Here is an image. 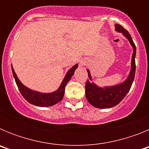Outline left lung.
Masks as SVG:
<instances>
[{"label":"left lung","mask_w":149,"mask_h":149,"mask_svg":"<svg viewBox=\"0 0 149 149\" xmlns=\"http://www.w3.org/2000/svg\"><path fill=\"white\" fill-rule=\"evenodd\" d=\"M116 30L122 33L123 35L129 40L132 45L134 52L132 54L131 73L125 82L113 86L100 88L94 83L91 82V75L89 70H87L89 79L86 82V97L89 104L97 108H110L120 103L122 100L125 97L131 87L134 81L136 71L135 56H136V45L133 42L131 35L127 30L124 28L120 24H116Z\"/></svg>","instance_id":"8db88e82"}]
</instances>
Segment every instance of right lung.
<instances>
[{
  "label": "right lung",
  "mask_w": 149,
  "mask_h": 149,
  "mask_svg": "<svg viewBox=\"0 0 149 149\" xmlns=\"http://www.w3.org/2000/svg\"><path fill=\"white\" fill-rule=\"evenodd\" d=\"M77 66H78V65L76 64L71 69L68 70V72L65 74V78L63 79L60 88L56 91L51 93H41L28 89L25 86H24L23 84L20 82V81L18 80L13 67H12V72H13V74L14 76V78H15V83L18 86V89L20 91L21 94L28 101L29 103L36 105V106L50 107L58 103L59 101H61L62 98H63L65 86L74 74V72L77 68Z\"/></svg>",
  "instance_id": "add662e5"
}]
</instances>
